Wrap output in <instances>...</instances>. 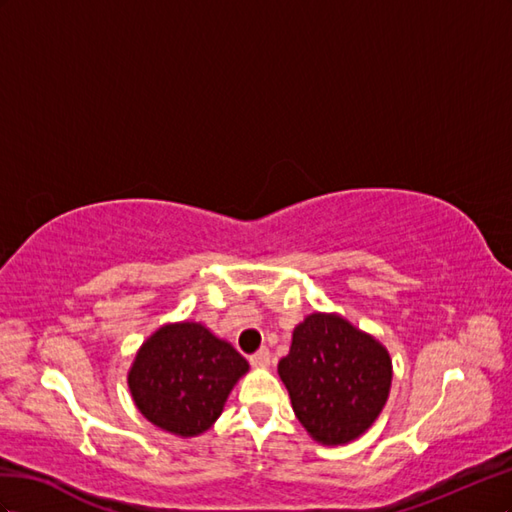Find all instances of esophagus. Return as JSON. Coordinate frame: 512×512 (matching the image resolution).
Returning a JSON list of instances; mask_svg holds the SVG:
<instances>
[{"instance_id":"obj_1","label":"esophagus","mask_w":512,"mask_h":512,"mask_svg":"<svg viewBox=\"0 0 512 512\" xmlns=\"http://www.w3.org/2000/svg\"><path fill=\"white\" fill-rule=\"evenodd\" d=\"M248 360H251L253 367H268V364H270V352H268L266 347H261L259 352H255Z\"/></svg>"}]
</instances>
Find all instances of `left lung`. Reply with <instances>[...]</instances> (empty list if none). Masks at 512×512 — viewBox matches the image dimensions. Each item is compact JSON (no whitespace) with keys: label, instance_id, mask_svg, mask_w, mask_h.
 I'll return each mask as SVG.
<instances>
[{"label":"left lung","instance_id":"8db88e82","mask_svg":"<svg viewBox=\"0 0 512 512\" xmlns=\"http://www.w3.org/2000/svg\"><path fill=\"white\" fill-rule=\"evenodd\" d=\"M279 375L302 427L317 442L356 440L382 412L392 382L386 349L339 315L315 313L294 330Z\"/></svg>","mask_w":512,"mask_h":512}]
</instances>
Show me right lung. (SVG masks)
<instances>
[{
  "instance_id": "1",
  "label": "right lung",
  "mask_w": 512,
  "mask_h": 512,
  "mask_svg": "<svg viewBox=\"0 0 512 512\" xmlns=\"http://www.w3.org/2000/svg\"><path fill=\"white\" fill-rule=\"evenodd\" d=\"M248 362L201 324L163 326L143 343L128 373L139 412L169 433L191 437L221 416Z\"/></svg>"
}]
</instances>
